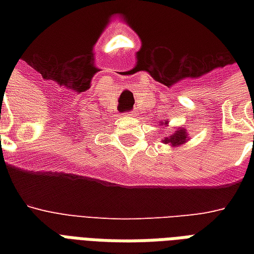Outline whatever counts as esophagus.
Listing matches in <instances>:
<instances>
[{"label":"esophagus","mask_w":254,"mask_h":254,"mask_svg":"<svg viewBox=\"0 0 254 254\" xmlns=\"http://www.w3.org/2000/svg\"><path fill=\"white\" fill-rule=\"evenodd\" d=\"M134 115H135L134 112H130V113H129V116H134Z\"/></svg>","instance_id":"esophagus-1"}]
</instances>
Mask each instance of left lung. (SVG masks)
<instances>
[{"label":"left lung","instance_id":"left-lung-1","mask_svg":"<svg viewBox=\"0 0 254 254\" xmlns=\"http://www.w3.org/2000/svg\"><path fill=\"white\" fill-rule=\"evenodd\" d=\"M166 124H167V121L163 124V125H166ZM187 141H189V134H187L186 129H182V127L177 129V130L174 131L171 135H169L166 139H163V142L169 143V145H171L173 147L179 146V145L187 142Z\"/></svg>","mask_w":254,"mask_h":254}]
</instances>
